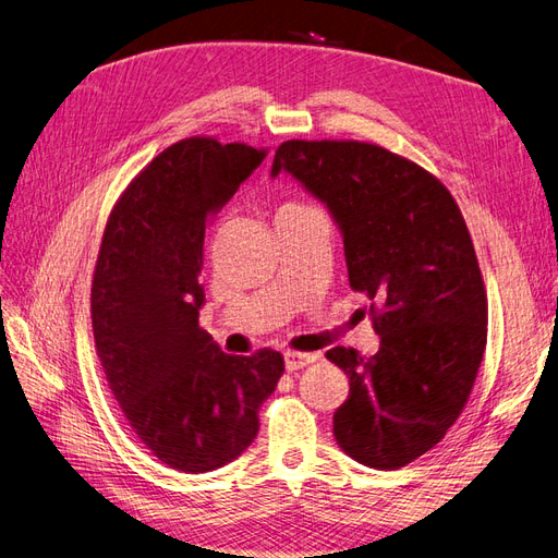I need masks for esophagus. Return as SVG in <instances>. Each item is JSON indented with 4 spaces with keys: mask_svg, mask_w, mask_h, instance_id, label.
<instances>
[{
    "mask_svg": "<svg viewBox=\"0 0 558 558\" xmlns=\"http://www.w3.org/2000/svg\"><path fill=\"white\" fill-rule=\"evenodd\" d=\"M318 356L316 353H300V351H286L283 353V363L289 373H295V369H302L305 365L314 363Z\"/></svg>",
    "mask_w": 558,
    "mask_h": 558,
    "instance_id": "esophagus-1",
    "label": "esophagus"
}]
</instances>
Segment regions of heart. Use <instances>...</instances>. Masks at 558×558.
Instances as JSON below:
<instances>
[{
  "mask_svg": "<svg viewBox=\"0 0 558 558\" xmlns=\"http://www.w3.org/2000/svg\"><path fill=\"white\" fill-rule=\"evenodd\" d=\"M283 207H300V205H283ZM283 207H281V209H283Z\"/></svg>",
  "mask_w": 558,
  "mask_h": 558,
  "instance_id": "b5f03b06",
  "label": "heart"
}]
</instances>
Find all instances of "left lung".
<instances>
[{
  "mask_svg": "<svg viewBox=\"0 0 558 558\" xmlns=\"http://www.w3.org/2000/svg\"><path fill=\"white\" fill-rule=\"evenodd\" d=\"M279 172L328 207L349 286L373 300L375 356L326 351L349 377L335 440L367 468L408 465L463 412L486 347V291L461 209L424 167L377 144L283 142Z\"/></svg>",
  "mask_w": 558,
  "mask_h": 558,
  "instance_id": "1",
  "label": "left lung"
}]
</instances>
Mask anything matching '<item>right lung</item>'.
Instances as JSON below:
<instances>
[{
    "label": "right lung",
    "mask_w": 558,
    "mask_h": 558,
    "mask_svg": "<svg viewBox=\"0 0 558 558\" xmlns=\"http://www.w3.org/2000/svg\"><path fill=\"white\" fill-rule=\"evenodd\" d=\"M263 158V148L211 137L172 144L118 197L99 246L97 356L132 433L181 472L238 459L283 375L279 351L230 356L199 328L207 221Z\"/></svg>",
    "instance_id": "obj_1"
}]
</instances>
